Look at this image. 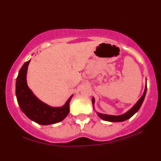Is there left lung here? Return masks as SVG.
I'll return each mask as SVG.
<instances>
[{
	"label": "left lung",
	"instance_id": "left-lung-1",
	"mask_svg": "<svg viewBox=\"0 0 161 161\" xmlns=\"http://www.w3.org/2000/svg\"><path fill=\"white\" fill-rule=\"evenodd\" d=\"M146 90H147V86H146L145 91L143 92V96L140 98V99L138 101L137 103L133 106V107L130 108V109L127 111L126 114H123V115L121 116H111V115H107V114H103L101 113H97L98 116H99L101 119L104 120V121H111V122H120V121H126V120L130 119L133 115L137 112V111L139 110L140 107H141V104L144 100V98H145L146 94ZM92 103H94V98H92Z\"/></svg>",
	"mask_w": 161,
	"mask_h": 161
}]
</instances>
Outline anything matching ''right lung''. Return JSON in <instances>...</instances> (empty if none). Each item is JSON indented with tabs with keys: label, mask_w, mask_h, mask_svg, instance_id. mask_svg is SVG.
Instances as JSON below:
<instances>
[{
	"label": "right lung",
	"mask_w": 161,
	"mask_h": 161,
	"mask_svg": "<svg viewBox=\"0 0 161 161\" xmlns=\"http://www.w3.org/2000/svg\"><path fill=\"white\" fill-rule=\"evenodd\" d=\"M30 62H25L23 65L16 80L15 94L18 104L23 113L37 124L49 125L58 123L69 114V102L72 96L62 107H51L38 99L27 85L26 74Z\"/></svg>",
	"instance_id": "add662e5"
}]
</instances>
